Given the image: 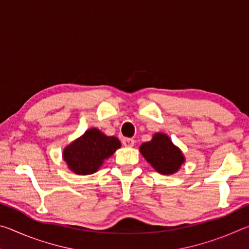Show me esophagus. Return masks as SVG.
Returning <instances> with one entry per match:
<instances>
[{"instance_id": "1", "label": "esophagus", "mask_w": 249, "mask_h": 249, "mask_svg": "<svg viewBox=\"0 0 249 249\" xmlns=\"http://www.w3.org/2000/svg\"><path fill=\"white\" fill-rule=\"evenodd\" d=\"M134 142H135V141L133 140V138H124L123 140V144L126 147H133Z\"/></svg>"}]
</instances>
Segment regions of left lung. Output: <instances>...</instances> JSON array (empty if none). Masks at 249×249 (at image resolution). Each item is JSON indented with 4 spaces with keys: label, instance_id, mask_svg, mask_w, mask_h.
I'll return each instance as SVG.
<instances>
[{
    "label": "left lung",
    "instance_id": "obj_1",
    "mask_svg": "<svg viewBox=\"0 0 249 249\" xmlns=\"http://www.w3.org/2000/svg\"><path fill=\"white\" fill-rule=\"evenodd\" d=\"M140 150L151 167L161 175L175 174L184 162L182 151L163 133H156L153 140L141 145Z\"/></svg>",
    "mask_w": 249,
    "mask_h": 249
}]
</instances>
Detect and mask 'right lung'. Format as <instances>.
Listing matches in <instances>:
<instances>
[{
  "label": "right lung",
  "instance_id": "obj_1",
  "mask_svg": "<svg viewBox=\"0 0 249 249\" xmlns=\"http://www.w3.org/2000/svg\"><path fill=\"white\" fill-rule=\"evenodd\" d=\"M121 147L114 136H107L98 128H90L64 149L62 157L69 169L77 175H91L99 170L104 160Z\"/></svg>",
  "mask_w": 249,
  "mask_h": 249
}]
</instances>
